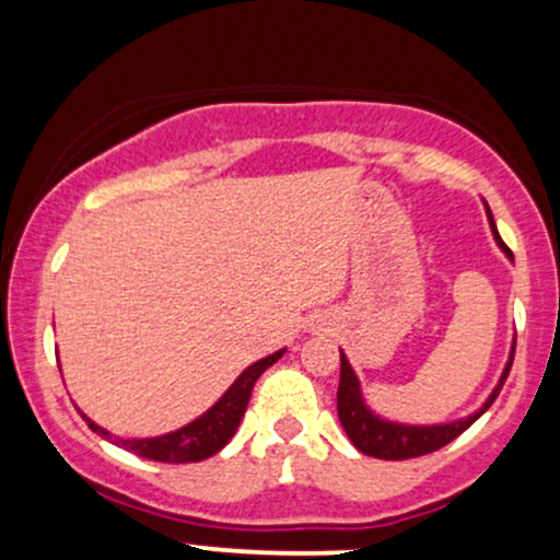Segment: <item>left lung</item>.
Returning <instances> with one entry per match:
<instances>
[{
	"instance_id": "left-lung-1",
	"label": "left lung",
	"mask_w": 560,
	"mask_h": 560,
	"mask_svg": "<svg viewBox=\"0 0 560 560\" xmlns=\"http://www.w3.org/2000/svg\"><path fill=\"white\" fill-rule=\"evenodd\" d=\"M487 215H490V226L494 231V240H498L500 247L505 249L508 258L513 260V253L505 247V242L500 240L498 229H494L492 213L487 208ZM513 355H516V345H513L511 361H508L503 376H500V384L494 387L490 395V400L485 402V408H479L477 413L468 416L464 421H453V423H440V427H402V423H389L376 419L369 408H365L363 397H361V384H358V376L352 374L350 363H347L345 352L339 350V389H337V413L339 421H342L347 436L361 453L371 455V458H382V460H408V458H419V455H429L434 450L450 445L455 436H460L471 427L474 421L485 413L487 408L494 402V397L500 395L503 389L508 374H511L513 365Z\"/></svg>"
}]
</instances>
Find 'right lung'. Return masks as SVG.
<instances>
[{"instance_id":"add662e5","label":"right lung","mask_w":560,"mask_h":560,"mask_svg":"<svg viewBox=\"0 0 560 560\" xmlns=\"http://www.w3.org/2000/svg\"><path fill=\"white\" fill-rule=\"evenodd\" d=\"M281 355H284V350L273 352V355L262 358V361L249 365L247 371H242V376L231 384L226 395H223L221 400L208 410V413L199 416L197 421L186 423V427L178 429V432L152 436V440H120V436H113L102 427H96V423L89 421L83 413L81 416L86 419L92 432L115 442L118 447L131 450V453H137L139 458L158 460V464H197V460L210 458V455H215L218 450L229 445V440L236 434V429H240V421L244 410H247L255 382H258L262 371L279 361Z\"/></svg>"}]
</instances>
